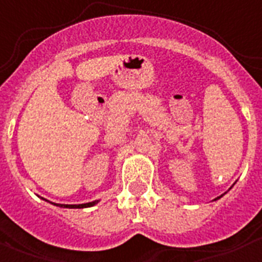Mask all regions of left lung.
Masks as SVG:
<instances>
[{
	"instance_id": "1",
	"label": "left lung",
	"mask_w": 262,
	"mask_h": 262,
	"mask_svg": "<svg viewBox=\"0 0 262 262\" xmlns=\"http://www.w3.org/2000/svg\"><path fill=\"white\" fill-rule=\"evenodd\" d=\"M222 196V195H221ZM221 196H217V198H215V201H216V200H219V198H221Z\"/></svg>"
}]
</instances>
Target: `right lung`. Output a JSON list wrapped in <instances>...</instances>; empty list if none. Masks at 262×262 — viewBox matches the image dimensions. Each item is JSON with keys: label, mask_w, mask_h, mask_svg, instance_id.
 Segmentation results:
<instances>
[{"label": "right lung", "mask_w": 262, "mask_h": 262, "mask_svg": "<svg viewBox=\"0 0 262 262\" xmlns=\"http://www.w3.org/2000/svg\"><path fill=\"white\" fill-rule=\"evenodd\" d=\"M52 203V202H51ZM98 201H93V202L82 203V205H61V203H53L55 206H59V207H66V209H85V207H92V206L97 205Z\"/></svg>", "instance_id": "add662e5"}]
</instances>
